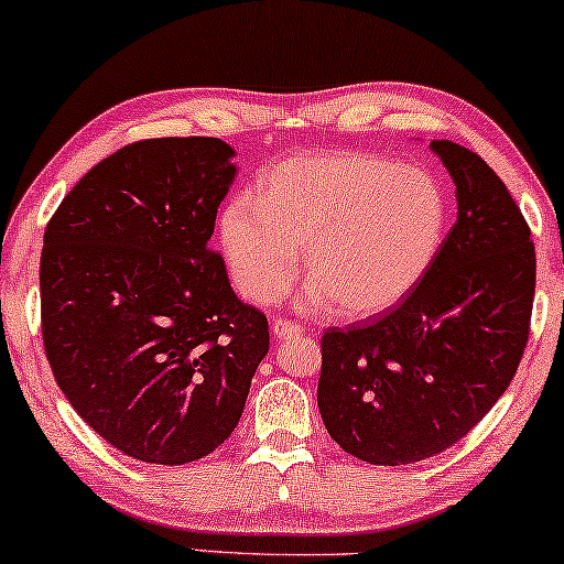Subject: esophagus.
I'll list each match as a JSON object with an SVG mask.
<instances>
[{"label":"esophagus","mask_w":564,"mask_h":564,"mask_svg":"<svg viewBox=\"0 0 564 564\" xmlns=\"http://www.w3.org/2000/svg\"><path fill=\"white\" fill-rule=\"evenodd\" d=\"M272 330H274L276 338H290V336L303 334V328H300L297 323H292V321H274Z\"/></svg>","instance_id":"1"}]
</instances>
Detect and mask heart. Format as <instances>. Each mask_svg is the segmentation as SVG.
I'll list each match as a JSON object with an SVG mask.
<instances>
[{
  "label": "heart",
  "mask_w": 564,
  "mask_h": 564,
  "mask_svg": "<svg viewBox=\"0 0 564 564\" xmlns=\"http://www.w3.org/2000/svg\"><path fill=\"white\" fill-rule=\"evenodd\" d=\"M449 205L434 176L369 153H311L276 164L259 199L220 215V249L238 290L272 303L295 282L303 249L307 300L369 318L403 303L429 274Z\"/></svg>",
  "instance_id": "obj_1"
}]
</instances>
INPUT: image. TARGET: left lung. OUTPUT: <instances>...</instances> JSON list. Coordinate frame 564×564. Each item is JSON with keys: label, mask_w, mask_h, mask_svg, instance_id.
I'll use <instances>...</instances> for the list:
<instances>
[{"label": "left lung", "mask_w": 564, "mask_h": 564, "mask_svg": "<svg viewBox=\"0 0 564 564\" xmlns=\"http://www.w3.org/2000/svg\"><path fill=\"white\" fill-rule=\"evenodd\" d=\"M457 189V223L419 288L382 318L323 334L318 408L334 442L369 465L449 449L511 384L527 349L536 257L498 174L431 141Z\"/></svg>", "instance_id": "8db88e82"}]
</instances>
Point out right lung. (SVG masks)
I'll return each mask as SVG.
<instances>
[{
	"label": "right lung",
	"instance_id": "right-lung-1",
	"mask_svg": "<svg viewBox=\"0 0 564 564\" xmlns=\"http://www.w3.org/2000/svg\"><path fill=\"white\" fill-rule=\"evenodd\" d=\"M220 138H151L99 161L43 236L45 357L115 449L187 465L234 434L269 351L210 241L236 180Z\"/></svg>",
	"mask_w": 564,
	"mask_h": 564
}]
</instances>
